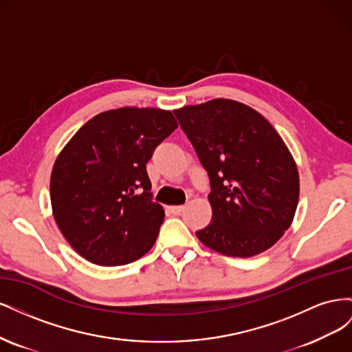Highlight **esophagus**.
<instances>
[{
	"instance_id": "esophagus-1",
	"label": "esophagus",
	"mask_w": 352,
	"mask_h": 352,
	"mask_svg": "<svg viewBox=\"0 0 352 352\" xmlns=\"http://www.w3.org/2000/svg\"><path fill=\"white\" fill-rule=\"evenodd\" d=\"M184 208H185L184 206H172V207H168V210L172 211V214H175V216H179L180 212L184 211Z\"/></svg>"
}]
</instances>
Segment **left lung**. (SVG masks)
Masks as SVG:
<instances>
[{
  "label": "left lung",
  "instance_id": "1",
  "mask_svg": "<svg viewBox=\"0 0 352 352\" xmlns=\"http://www.w3.org/2000/svg\"><path fill=\"white\" fill-rule=\"evenodd\" d=\"M207 170L212 207L198 239L228 257H252L291 226L300 177L274 127L248 105L212 100L173 111Z\"/></svg>",
  "mask_w": 352,
  "mask_h": 352
}]
</instances>
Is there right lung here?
Instances as JSON below:
<instances>
[{
	"instance_id": "right-lung-1",
	"label": "right lung",
	"mask_w": 352,
	"mask_h": 352,
	"mask_svg": "<svg viewBox=\"0 0 352 352\" xmlns=\"http://www.w3.org/2000/svg\"><path fill=\"white\" fill-rule=\"evenodd\" d=\"M176 127L166 110H110L85 123L60 153L51 173L52 212L83 258L113 267L153 248L164 210L153 201L146 163Z\"/></svg>"
}]
</instances>
